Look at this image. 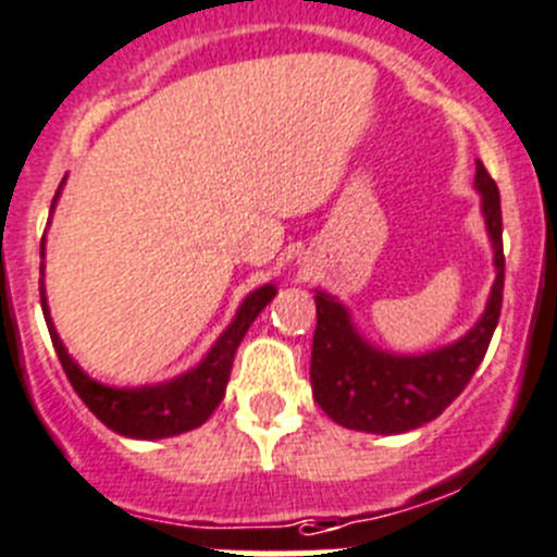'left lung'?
<instances>
[{
  "label": "left lung",
  "mask_w": 557,
  "mask_h": 557,
  "mask_svg": "<svg viewBox=\"0 0 557 557\" xmlns=\"http://www.w3.org/2000/svg\"><path fill=\"white\" fill-rule=\"evenodd\" d=\"M475 191L481 195L483 225L492 242L495 283L483 313L461 337L420 355L379 349L357 330L349 308L337 296L315 288L319 324L310 357V384L315 404L343 429L368 434L420 429L450 407L481 366L500 319L506 272L500 191L481 161H475Z\"/></svg>",
  "instance_id": "left-lung-1"
}]
</instances>
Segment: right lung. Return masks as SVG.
<instances>
[{
	"label": "right lung",
	"instance_id": "right-lung-1",
	"mask_svg": "<svg viewBox=\"0 0 557 557\" xmlns=\"http://www.w3.org/2000/svg\"><path fill=\"white\" fill-rule=\"evenodd\" d=\"M60 191L62 186L57 189L54 202H51V214H54L57 200H60ZM40 258H46V236L40 242ZM44 269L46 267L40 263V274H44ZM274 294H277V288L272 283L249 290L236 308L231 324L220 332V337L211 343V349L189 371L156 384L117 387V384H103L98 379L87 376L76 366L74 357L67 355L60 335H57L54 321H51L46 285L44 277H40V308H44L46 326H49L51 343H54V351L60 357L67 382L74 384L76 396L85 401V407L107 429H112L114 434L128 436V440H168V436H178L184 431H191L206 423L211 412L220 407L222 398H225L233 357H236V349L242 346L249 324L272 302Z\"/></svg>",
	"mask_w": 557,
	"mask_h": 557
}]
</instances>
